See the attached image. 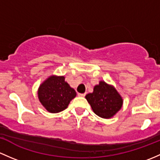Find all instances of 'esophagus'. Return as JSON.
Listing matches in <instances>:
<instances>
[{
	"instance_id": "34e87169",
	"label": "esophagus",
	"mask_w": 160,
	"mask_h": 160,
	"mask_svg": "<svg viewBox=\"0 0 160 160\" xmlns=\"http://www.w3.org/2000/svg\"><path fill=\"white\" fill-rule=\"evenodd\" d=\"M78 95L79 97H85V93H78Z\"/></svg>"
}]
</instances>
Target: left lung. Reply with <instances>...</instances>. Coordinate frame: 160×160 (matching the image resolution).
Returning <instances> with one entry per match:
<instances>
[{"label": "left lung", "instance_id": "1", "mask_svg": "<svg viewBox=\"0 0 160 160\" xmlns=\"http://www.w3.org/2000/svg\"><path fill=\"white\" fill-rule=\"evenodd\" d=\"M85 98L94 112L101 118H110L121 109L123 100L112 85L104 81L94 87L93 92L86 95Z\"/></svg>", "mask_w": 160, "mask_h": 160}]
</instances>
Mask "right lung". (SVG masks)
I'll list each match as a JSON object with an SVG mask.
<instances>
[{
    "mask_svg": "<svg viewBox=\"0 0 160 160\" xmlns=\"http://www.w3.org/2000/svg\"><path fill=\"white\" fill-rule=\"evenodd\" d=\"M38 96L48 112L58 113L68 106L70 102L76 96V92L65 82V77L52 75L41 84Z\"/></svg>",
    "mask_w": 160,
    "mask_h": 160,
    "instance_id": "right-lung-1",
    "label": "right lung"
}]
</instances>
